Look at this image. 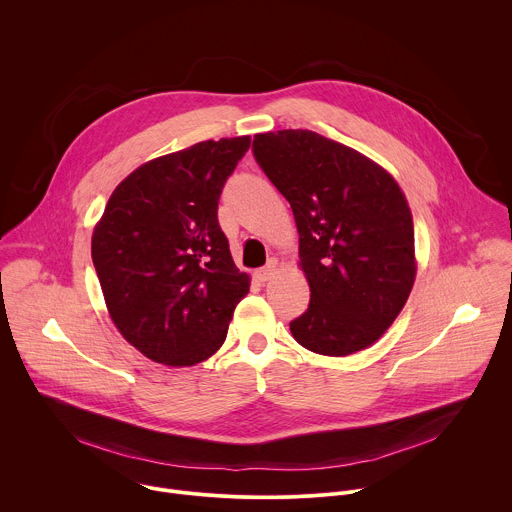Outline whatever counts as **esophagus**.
Returning a JSON list of instances; mask_svg holds the SVG:
<instances>
[{
    "label": "esophagus",
    "mask_w": 512,
    "mask_h": 512,
    "mask_svg": "<svg viewBox=\"0 0 512 512\" xmlns=\"http://www.w3.org/2000/svg\"><path fill=\"white\" fill-rule=\"evenodd\" d=\"M277 267H279V263H277V259L273 257V259L267 261L265 267H261L259 271H255V277H257L259 281H269V279L273 277V273L277 271Z\"/></svg>",
    "instance_id": "obj_1"
}]
</instances>
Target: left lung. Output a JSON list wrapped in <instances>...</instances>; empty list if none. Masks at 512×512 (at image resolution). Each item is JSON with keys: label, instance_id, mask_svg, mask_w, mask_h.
<instances>
[{"label": "left lung", "instance_id": "1", "mask_svg": "<svg viewBox=\"0 0 512 512\" xmlns=\"http://www.w3.org/2000/svg\"><path fill=\"white\" fill-rule=\"evenodd\" d=\"M253 154L294 210L308 310L294 338L324 356L375 344L415 283L413 216L397 180L364 154L308 129L257 133Z\"/></svg>", "mask_w": 512, "mask_h": 512}]
</instances>
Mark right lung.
Segmentation results:
<instances>
[{
  "label": "right lung",
  "mask_w": 512,
  "mask_h": 512,
  "mask_svg": "<svg viewBox=\"0 0 512 512\" xmlns=\"http://www.w3.org/2000/svg\"><path fill=\"white\" fill-rule=\"evenodd\" d=\"M251 137L198 141L135 168L93 229L91 255L119 334L166 367L223 346L251 277L218 227V198Z\"/></svg>",
  "instance_id": "obj_1"
}]
</instances>
